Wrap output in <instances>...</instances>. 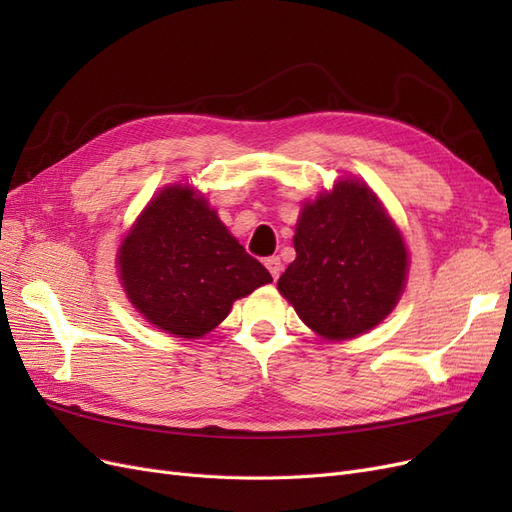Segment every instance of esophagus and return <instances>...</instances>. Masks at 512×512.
I'll return each mask as SVG.
<instances>
[{"mask_svg":"<svg viewBox=\"0 0 512 512\" xmlns=\"http://www.w3.org/2000/svg\"><path fill=\"white\" fill-rule=\"evenodd\" d=\"M265 265H267L269 273L273 275V280H277V277H280V273H282V269H284L280 256H271V258H267V260H265Z\"/></svg>","mask_w":512,"mask_h":512,"instance_id":"1","label":"esophagus"}]
</instances>
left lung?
<instances>
[{"label": "left lung", "mask_w": 512, "mask_h": 512, "mask_svg": "<svg viewBox=\"0 0 512 512\" xmlns=\"http://www.w3.org/2000/svg\"><path fill=\"white\" fill-rule=\"evenodd\" d=\"M294 258L277 290L309 329L331 342L359 337L393 312L408 275V250L378 196L359 179L305 203Z\"/></svg>", "instance_id": "8db88e82"}]
</instances>
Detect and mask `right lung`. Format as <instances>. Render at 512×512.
Returning <instances> with one entry per match:
<instances>
[{"label": "right lung", "mask_w": 512, "mask_h": 512, "mask_svg": "<svg viewBox=\"0 0 512 512\" xmlns=\"http://www.w3.org/2000/svg\"><path fill=\"white\" fill-rule=\"evenodd\" d=\"M117 267L136 312L183 339L207 335L232 303L273 282L188 183L149 200L119 245Z\"/></svg>", "instance_id": "add662e5"}]
</instances>
